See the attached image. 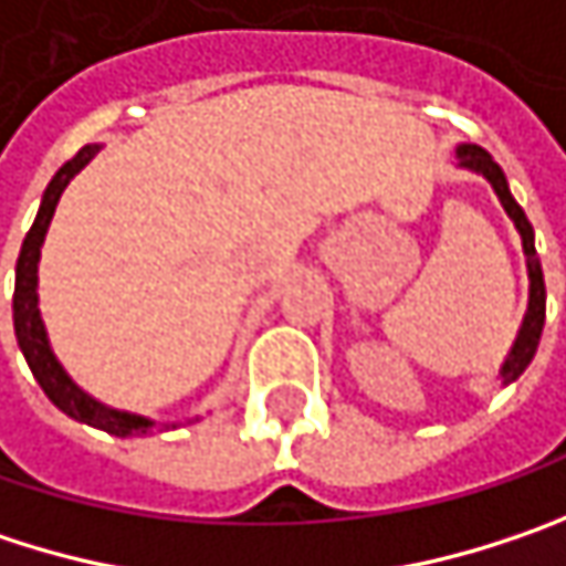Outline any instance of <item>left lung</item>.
I'll list each match as a JSON object with an SVG mask.
<instances>
[{"label": "left lung", "instance_id": "left-lung-1", "mask_svg": "<svg viewBox=\"0 0 566 566\" xmlns=\"http://www.w3.org/2000/svg\"><path fill=\"white\" fill-rule=\"evenodd\" d=\"M458 157H461V167H470V170L483 174L486 180L493 182V189H496L503 209L509 212V219L515 222L518 234H522V248H525V258H528V283H532V286H528V312H525L522 332H518V338H515V344H512V350H509V357H505L503 364V384H512V380L532 364V357H535V350H538V342H542V328H545V276H542V263L535 258V231H532V224L525 219L522 206L512 199L509 182H505V174L500 170V164H496L483 147H476V144H461V147H458Z\"/></svg>", "mask_w": 566, "mask_h": 566}]
</instances>
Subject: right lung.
<instances>
[{
	"label": "right lung",
	"mask_w": 566,
	"mask_h": 566,
	"mask_svg": "<svg viewBox=\"0 0 566 566\" xmlns=\"http://www.w3.org/2000/svg\"><path fill=\"white\" fill-rule=\"evenodd\" d=\"M96 154H99L96 144L80 147L76 157H70L61 170L54 174V180L48 182L44 199H41V209H38V219L31 224V231L24 234L19 263H15L12 318H15V338H19L21 354H24L34 380L48 392V399L61 412H66L70 419H76V422L93 424V428H102V431L118 434V438H132V434H144L150 428V422L142 419V416H132V412H118V409L102 406V402H96L93 396H86L80 386L63 374L57 357L51 354V344H48L44 325H41V312H38V293H34V286H38V258H41V244H44L48 224L54 219L57 199H61V192L66 189V182L73 180Z\"/></svg>",
	"instance_id": "obj_1"
}]
</instances>
